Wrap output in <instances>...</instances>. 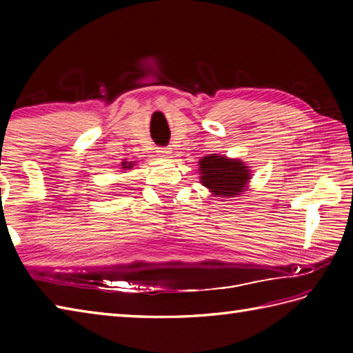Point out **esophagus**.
<instances>
[{"label":"esophagus","mask_w":353,"mask_h":353,"mask_svg":"<svg viewBox=\"0 0 353 353\" xmlns=\"http://www.w3.org/2000/svg\"><path fill=\"white\" fill-rule=\"evenodd\" d=\"M157 153L162 156H170L172 153V148L171 147H161V148H157Z\"/></svg>","instance_id":"obj_1"}]
</instances>
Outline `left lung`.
Instances as JSON below:
<instances>
[{
    "mask_svg": "<svg viewBox=\"0 0 353 353\" xmlns=\"http://www.w3.org/2000/svg\"><path fill=\"white\" fill-rule=\"evenodd\" d=\"M200 182L219 197H236L245 191L250 170L239 159L209 154L200 159Z\"/></svg>",
    "mask_w": 353,
    "mask_h": 353,
    "instance_id": "1",
    "label": "left lung"
}]
</instances>
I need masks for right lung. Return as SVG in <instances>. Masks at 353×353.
<instances>
[{"instance_id":"obj_1","label":"right lung","mask_w":353,"mask_h":353,"mask_svg":"<svg viewBox=\"0 0 353 353\" xmlns=\"http://www.w3.org/2000/svg\"><path fill=\"white\" fill-rule=\"evenodd\" d=\"M133 162H123V168L124 170H132V167H133Z\"/></svg>"}]
</instances>
